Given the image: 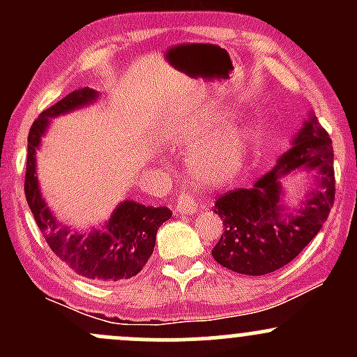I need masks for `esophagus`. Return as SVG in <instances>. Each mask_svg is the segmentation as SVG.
Here are the masks:
<instances>
[{"label": "esophagus", "mask_w": 357, "mask_h": 357, "mask_svg": "<svg viewBox=\"0 0 357 357\" xmlns=\"http://www.w3.org/2000/svg\"><path fill=\"white\" fill-rule=\"evenodd\" d=\"M174 208L178 215H192V213H196V202L191 198V196L179 195Z\"/></svg>", "instance_id": "obj_1"}]
</instances>
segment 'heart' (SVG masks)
<instances>
[{
    "label": "heart",
    "mask_w": 357,
    "mask_h": 357,
    "mask_svg": "<svg viewBox=\"0 0 357 357\" xmlns=\"http://www.w3.org/2000/svg\"><path fill=\"white\" fill-rule=\"evenodd\" d=\"M210 130L206 122L191 124L176 139L181 146H192L203 134ZM252 136L245 127H230L204 139L191 151L190 171L192 178L203 186H216L235 176L243 165L250 149Z\"/></svg>",
    "instance_id": "b5f03b06"
}]
</instances>
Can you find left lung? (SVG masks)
Instances as JSON below:
<instances>
[{
    "instance_id": "obj_1",
    "label": "left lung",
    "mask_w": 357,
    "mask_h": 357,
    "mask_svg": "<svg viewBox=\"0 0 357 357\" xmlns=\"http://www.w3.org/2000/svg\"><path fill=\"white\" fill-rule=\"evenodd\" d=\"M277 166L252 188L228 191L216 199L223 235L211 250L220 265L245 275H267L292 261L321 231L334 204L333 141L314 114L297 132ZM318 171V190L297 212L281 204L280 178L296 169Z\"/></svg>"
}]
</instances>
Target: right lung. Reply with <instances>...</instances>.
Here are the masks:
<instances>
[{"label": "right lung", "mask_w": 357, "mask_h": 357, "mask_svg": "<svg viewBox=\"0 0 357 357\" xmlns=\"http://www.w3.org/2000/svg\"><path fill=\"white\" fill-rule=\"evenodd\" d=\"M97 97L99 93L93 89L73 90L55 105L43 110L33 122L28 134L24 196L45 240L63 264L90 280L117 282L137 275L144 267L153 255L159 227L173 216L169 208L144 206L126 199L114 210L100 230L72 231L47 206L36 178V149L52 119L89 105Z\"/></svg>", "instance_id": "1"}]
</instances>
